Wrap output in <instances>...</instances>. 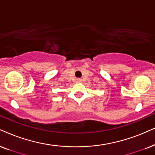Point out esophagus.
<instances>
[{
    "label": "esophagus",
    "mask_w": 155,
    "mask_h": 155,
    "mask_svg": "<svg viewBox=\"0 0 155 155\" xmlns=\"http://www.w3.org/2000/svg\"><path fill=\"white\" fill-rule=\"evenodd\" d=\"M76 83H81V79H76Z\"/></svg>",
    "instance_id": "esophagus-1"
}]
</instances>
